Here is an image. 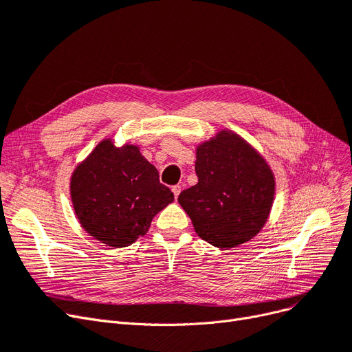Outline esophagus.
I'll list each match as a JSON object with an SVG mask.
<instances>
[{"instance_id": "esophagus-1", "label": "esophagus", "mask_w": 352, "mask_h": 352, "mask_svg": "<svg viewBox=\"0 0 352 352\" xmlns=\"http://www.w3.org/2000/svg\"><path fill=\"white\" fill-rule=\"evenodd\" d=\"M173 192H174V196H175V199H178V196H179V192H181V186H173Z\"/></svg>"}]
</instances>
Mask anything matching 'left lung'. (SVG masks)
Segmentation results:
<instances>
[{"mask_svg": "<svg viewBox=\"0 0 352 352\" xmlns=\"http://www.w3.org/2000/svg\"><path fill=\"white\" fill-rule=\"evenodd\" d=\"M199 183L178 196L197 235L219 250L251 241L265 226L276 196L270 164L248 140L220 129L196 148Z\"/></svg>", "mask_w": 352, "mask_h": 352, "instance_id": "obj_1", "label": "left lung"}]
</instances>
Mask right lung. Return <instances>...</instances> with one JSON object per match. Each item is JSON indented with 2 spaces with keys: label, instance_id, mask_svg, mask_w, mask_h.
Masks as SVG:
<instances>
[{
  "label": "right lung",
  "instance_id": "obj_1",
  "mask_svg": "<svg viewBox=\"0 0 352 352\" xmlns=\"http://www.w3.org/2000/svg\"><path fill=\"white\" fill-rule=\"evenodd\" d=\"M75 216L89 236L113 248L135 243L152 219L174 201L156 168L133 143L102 139L75 166L69 181Z\"/></svg>",
  "mask_w": 352,
  "mask_h": 352
}]
</instances>
